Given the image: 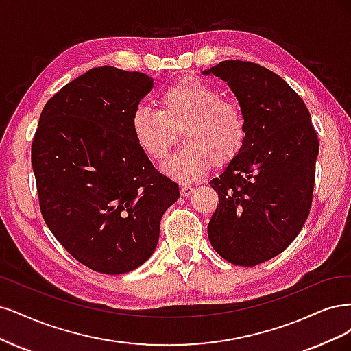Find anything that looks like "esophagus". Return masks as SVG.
I'll return each mask as SVG.
<instances>
[{
	"instance_id": "1",
	"label": "esophagus",
	"mask_w": 351,
	"mask_h": 351,
	"mask_svg": "<svg viewBox=\"0 0 351 351\" xmlns=\"http://www.w3.org/2000/svg\"><path fill=\"white\" fill-rule=\"evenodd\" d=\"M192 192H194V188L189 185H180V195L182 197H189Z\"/></svg>"
}]
</instances>
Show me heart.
I'll use <instances>...</instances> for the list:
<instances>
[{"mask_svg":"<svg viewBox=\"0 0 351 351\" xmlns=\"http://www.w3.org/2000/svg\"><path fill=\"white\" fill-rule=\"evenodd\" d=\"M134 140L153 162H160L180 132L184 149L172 156L163 172L191 182L211 167L229 165L241 153L247 125L242 106L223 99L221 92L198 77L169 86L157 99V109L138 106L131 117Z\"/></svg>","mask_w":351,"mask_h":351,"instance_id":"obj_1","label":"heart"}]
</instances>
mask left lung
<instances>
[{
  "instance_id": "obj_1",
  "label": "left lung",
  "mask_w": 351,
  "mask_h": 351,
  "mask_svg": "<svg viewBox=\"0 0 351 351\" xmlns=\"http://www.w3.org/2000/svg\"><path fill=\"white\" fill-rule=\"evenodd\" d=\"M202 74L228 83L247 125L241 153L210 180L219 206L208 239L226 261L254 267L285 251L309 216L318 135L300 96L264 66L228 60Z\"/></svg>"
}]
</instances>
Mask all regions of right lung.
Returning <instances> with one entry per match:
<instances>
[{"instance_id":"1","label":"right lung","mask_w":351,"mask_h":351,"mask_svg":"<svg viewBox=\"0 0 351 351\" xmlns=\"http://www.w3.org/2000/svg\"><path fill=\"white\" fill-rule=\"evenodd\" d=\"M153 78L99 66L45 105L32 143L42 216L77 261L123 274L149 259L179 186L134 140L131 117Z\"/></svg>"}]
</instances>
